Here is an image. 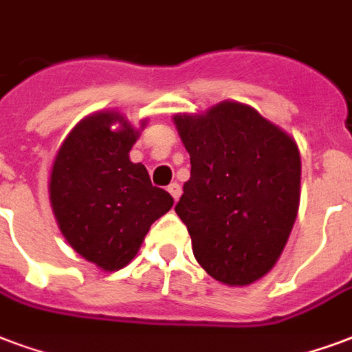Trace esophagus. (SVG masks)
Returning <instances> with one entry per match:
<instances>
[{
	"instance_id": "1",
	"label": "esophagus",
	"mask_w": 352,
	"mask_h": 352,
	"mask_svg": "<svg viewBox=\"0 0 352 352\" xmlns=\"http://www.w3.org/2000/svg\"><path fill=\"white\" fill-rule=\"evenodd\" d=\"M166 191H168V192H170V195H173L174 200H178L179 195H182V187H179V184H176V182H173L170 186L166 187Z\"/></svg>"
}]
</instances>
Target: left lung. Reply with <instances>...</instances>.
<instances>
[{"label":"left lung","mask_w":352,"mask_h":352,"mask_svg":"<svg viewBox=\"0 0 352 352\" xmlns=\"http://www.w3.org/2000/svg\"><path fill=\"white\" fill-rule=\"evenodd\" d=\"M173 120L191 157V178L174 210L189 230L192 254L217 282L248 286L278 261L297 219V142L234 100Z\"/></svg>","instance_id":"8db88e82"}]
</instances>
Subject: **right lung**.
<instances>
[{
	"label": "right lung",
	"mask_w": 352,
	"mask_h": 352,
	"mask_svg": "<svg viewBox=\"0 0 352 352\" xmlns=\"http://www.w3.org/2000/svg\"><path fill=\"white\" fill-rule=\"evenodd\" d=\"M139 128L115 109L85 116L55 154L47 191L55 221L83 260L115 273L133 260L144 236L174 204L152 186L146 166L129 160Z\"/></svg>",
	"instance_id": "add662e5"
}]
</instances>
